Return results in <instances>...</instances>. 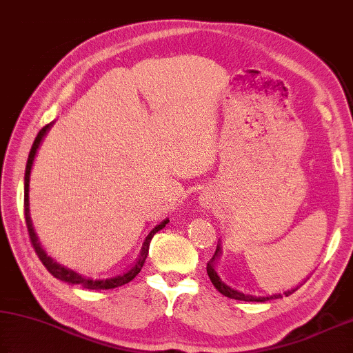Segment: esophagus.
<instances>
[{
    "label": "esophagus",
    "mask_w": 353,
    "mask_h": 353,
    "mask_svg": "<svg viewBox=\"0 0 353 353\" xmlns=\"http://www.w3.org/2000/svg\"><path fill=\"white\" fill-rule=\"evenodd\" d=\"M203 200H205V199H203Z\"/></svg>",
    "instance_id": "34e87169"
}]
</instances>
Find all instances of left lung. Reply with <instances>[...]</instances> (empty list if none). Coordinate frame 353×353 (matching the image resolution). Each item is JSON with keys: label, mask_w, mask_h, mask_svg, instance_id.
<instances>
[{"label": "left lung", "mask_w": 353, "mask_h": 353, "mask_svg": "<svg viewBox=\"0 0 353 353\" xmlns=\"http://www.w3.org/2000/svg\"><path fill=\"white\" fill-rule=\"evenodd\" d=\"M221 256V246L217 245V250H215V254L212 256L211 261L208 262V276L211 282L214 283V287L219 290V292L226 296V298H231V299H236V301H246V302H267V301H273V299H281L282 296H290L292 293H294L296 290L299 287H296L293 290H287V292L283 293H276V294H271V296H257V294H252V293H246V292H240L237 288H232L225 283L223 281L220 279V276L217 271H215V262H217V259ZM302 285V283H301Z\"/></svg>", "instance_id": "1"}]
</instances>
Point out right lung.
<instances>
[{"label": "right lung", "instance_id": "obj_1", "mask_svg": "<svg viewBox=\"0 0 353 353\" xmlns=\"http://www.w3.org/2000/svg\"><path fill=\"white\" fill-rule=\"evenodd\" d=\"M52 123H48L46 127H43L40 130V133L37 134V138L32 144V148H30L29 152V158H28V164H26V172H24V215H26V226H28V232H29V237H30V242L34 245V250L37 252V256L40 257L41 263L45 265L46 270L51 273L54 277H57L59 281H63L68 282L70 285H82L83 288H88V290H111V288H116V287H121V285H125L130 281H133L136 276L139 274V271L142 268V265H144L145 259L148 256V246H150V242L154 234L158 231L163 230L165 228V225L169 223V219H165L161 221L159 225H157L153 228V230L147 234V237L144 240V243H142V248H141V254L139 257L136 259V262L130 267L128 270L123 271V273L113 276V277H103V279H91V277H86L79 274L77 271H74L71 268L65 267V265H60L55 259H52L51 256L48 254V252L43 250V246L39 240V236H37V232L34 231V225H32V219H30V209H29V183H30V172H32V165H34V161L37 157V152H39V148L41 145L43 139H45L46 133L49 132V128L52 127Z\"/></svg>", "mask_w": 353, "mask_h": 353}]
</instances>
